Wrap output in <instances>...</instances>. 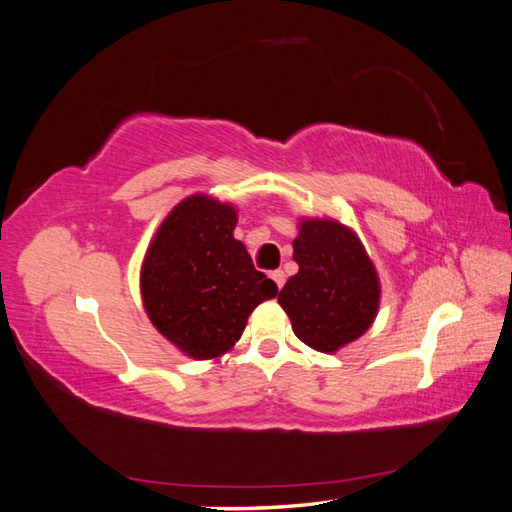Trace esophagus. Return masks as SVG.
I'll return each instance as SVG.
<instances>
[{"instance_id":"esophagus-1","label":"esophagus","mask_w":512,"mask_h":512,"mask_svg":"<svg viewBox=\"0 0 512 512\" xmlns=\"http://www.w3.org/2000/svg\"><path fill=\"white\" fill-rule=\"evenodd\" d=\"M271 278H273V282H276L278 284V289H282V286H284V271L282 269H276V271H271Z\"/></svg>"}]
</instances>
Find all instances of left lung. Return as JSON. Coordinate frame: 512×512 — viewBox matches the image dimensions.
I'll return each instance as SVG.
<instances>
[{
  "mask_svg": "<svg viewBox=\"0 0 512 512\" xmlns=\"http://www.w3.org/2000/svg\"><path fill=\"white\" fill-rule=\"evenodd\" d=\"M293 260L299 271L278 302L297 339L330 354L363 336L378 313L380 282L356 234L330 219H306Z\"/></svg>",
  "mask_w": 512,
  "mask_h": 512,
  "instance_id": "8db88e82",
  "label": "left lung"
}]
</instances>
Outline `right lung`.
I'll return each mask as SVG.
<instances>
[{"label":"right lung","mask_w":512,"mask_h":512,"mask_svg":"<svg viewBox=\"0 0 512 512\" xmlns=\"http://www.w3.org/2000/svg\"><path fill=\"white\" fill-rule=\"evenodd\" d=\"M236 210L213 197H186L147 249L141 291L156 330L197 360L217 358L241 339L252 310L278 295L234 239Z\"/></svg>","instance_id":"obj_1"}]
</instances>
